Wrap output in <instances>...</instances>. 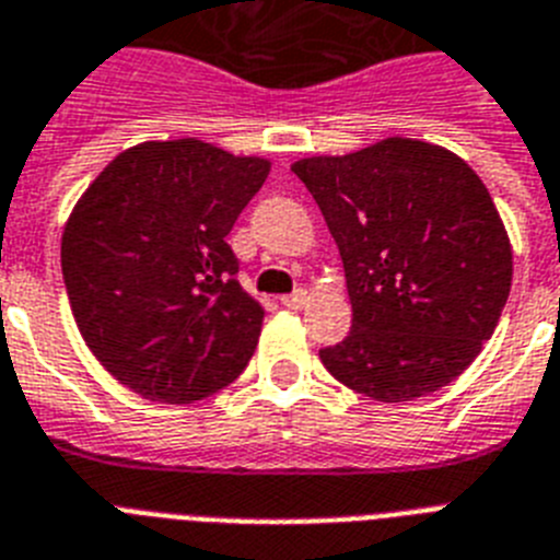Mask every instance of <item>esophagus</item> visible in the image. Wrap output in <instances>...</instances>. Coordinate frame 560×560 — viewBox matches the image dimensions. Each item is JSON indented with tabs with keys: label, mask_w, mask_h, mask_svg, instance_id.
<instances>
[{
	"label": "esophagus",
	"mask_w": 560,
	"mask_h": 560,
	"mask_svg": "<svg viewBox=\"0 0 560 560\" xmlns=\"http://www.w3.org/2000/svg\"><path fill=\"white\" fill-rule=\"evenodd\" d=\"M281 304H284V307H293V311H299V307H304V304H307V290H293L290 295H281Z\"/></svg>",
	"instance_id": "obj_1"
}]
</instances>
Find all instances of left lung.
I'll return each instance as SVG.
<instances>
[{"instance_id":"8db88e82","label":"left lung","mask_w":560,"mask_h":560,"mask_svg":"<svg viewBox=\"0 0 560 560\" xmlns=\"http://www.w3.org/2000/svg\"><path fill=\"white\" fill-rule=\"evenodd\" d=\"M290 170L319 203L353 307L351 334L322 348V365L380 402L457 380L512 288V244L483 180L448 149L411 138Z\"/></svg>"}]
</instances>
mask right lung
Returning <instances> with one entry per match:
<instances>
[{
  "label": "right lung",
  "instance_id": "obj_1",
  "mask_svg": "<svg viewBox=\"0 0 560 560\" xmlns=\"http://www.w3.org/2000/svg\"><path fill=\"white\" fill-rule=\"evenodd\" d=\"M270 175L195 138L147 140L94 177L62 230V279L91 353L152 402H195L256 351L265 307L226 235Z\"/></svg>",
  "mask_w": 560,
  "mask_h": 560
}]
</instances>
